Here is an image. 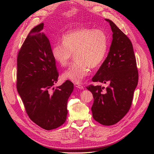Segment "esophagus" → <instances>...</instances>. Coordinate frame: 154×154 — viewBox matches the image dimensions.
Listing matches in <instances>:
<instances>
[{"label": "esophagus", "instance_id": "1", "mask_svg": "<svg viewBox=\"0 0 154 154\" xmlns=\"http://www.w3.org/2000/svg\"><path fill=\"white\" fill-rule=\"evenodd\" d=\"M74 86H75V87H76V88H79V89H83L84 88H83V86H82V84H79V83H75L74 84Z\"/></svg>", "mask_w": 154, "mask_h": 154}]
</instances>
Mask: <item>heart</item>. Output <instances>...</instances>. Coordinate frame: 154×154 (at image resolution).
<instances>
[{
  "instance_id": "1",
  "label": "heart",
  "mask_w": 154,
  "mask_h": 154,
  "mask_svg": "<svg viewBox=\"0 0 154 154\" xmlns=\"http://www.w3.org/2000/svg\"><path fill=\"white\" fill-rule=\"evenodd\" d=\"M62 44L51 49L53 59L66 66L73 54L75 61L63 74V77L75 83H81L89 73L90 67L96 68L103 61L108 49L106 33L99 28H81L68 32L61 38Z\"/></svg>"
}]
</instances>
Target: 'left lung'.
<instances>
[{
    "label": "left lung",
    "mask_w": 154,
    "mask_h": 154,
    "mask_svg": "<svg viewBox=\"0 0 154 154\" xmlns=\"http://www.w3.org/2000/svg\"><path fill=\"white\" fill-rule=\"evenodd\" d=\"M113 39L106 58L93 77V82L109 84L106 89L90 84L91 107L96 121L105 126L117 123L126 115L132 104L133 94L138 82V71L133 45L130 39L109 19Z\"/></svg>",
    "instance_id": "8db88e82"
}]
</instances>
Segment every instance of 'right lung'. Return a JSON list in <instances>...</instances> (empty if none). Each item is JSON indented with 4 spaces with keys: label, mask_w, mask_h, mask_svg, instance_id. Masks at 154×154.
Instances as JSON below:
<instances>
[{
    "label": "right lung",
    "mask_w": 154,
    "mask_h": 154,
    "mask_svg": "<svg viewBox=\"0 0 154 154\" xmlns=\"http://www.w3.org/2000/svg\"><path fill=\"white\" fill-rule=\"evenodd\" d=\"M44 23L28 33L17 57L16 88L31 120L45 130L61 126L66 119L67 101L73 84L66 81L55 89L59 72L51 54Z\"/></svg>",
    "instance_id": "add662e5"
}]
</instances>
